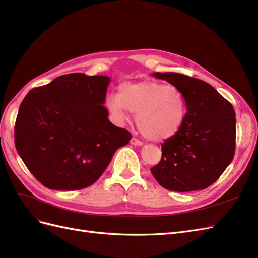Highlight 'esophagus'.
<instances>
[{"label": "esophagus", "instance_id": "obj_1", "mask_svg": "<svg viewBox=\"0 0 258 258\" xmlns=\"http://www.w3.org/2000/svg\"><path fill=\"white\" fill-rule=\"evenodd\" d=\"M130 143H131L132 145H135V146H142V145H143L142 141H140V140H138V139H136V138H132V139L130 140Z\"/></svg>", "mask_w": 258, "mask_h": 258}]
</instances>
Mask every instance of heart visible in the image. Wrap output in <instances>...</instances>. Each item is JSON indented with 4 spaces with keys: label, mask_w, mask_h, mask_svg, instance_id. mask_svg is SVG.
Returning a JSON list of instances; mask_svg holds the SVG:
<instances>
[{
    "label": "heart",
    "mask_w": 258,
    "mask_h": 258,
    "mask_svg": "<svg viewBox=\"0 0 258 258\" xmlns=\"http://www.w3.org/2000/svg\"><path fill=\"white\" fill-rule=\"evenodd\" d=\"M106 106L121 121L127 120V111L137 115L140 132L157 142L174 137L182 128L186 114L181 90L154 81L121 84L118 96L106 98Z\"/></svg>",
    "instance_id": "b5f03b06"
}]
</instances>
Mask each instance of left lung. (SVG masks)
Segmentation results:
<instances>
[{"instance_id":"8db88e82","label":"left lung","mask_w":258,"mask_h":258,"mask_svg":"<svg viewBox=\"0 0 258 258\" xmlns=\"http://www.w3.org/2000/svg\"><path fill=\"white\" fill-rule=\"evenodd\" d=\"M152 75L181 90L187 113L182 128L162 143L161 160L151 172L169 190L205 189L222 175L235 156V110L204 81L174 72Z\"/></svg>"}]
</instances>
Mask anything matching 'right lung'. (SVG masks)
I'll return each instance as SVG.
<instances>
[{"instance_id":"obj_1","label":"right lung","mask_w":258,"mask_h":258,"mask_svg":"<svg viewBox=\"0 0 258 258\" xmlns=\"http://www.w3.org/2000/svg\"><path fill=\"white\" fill-rule=\"evenodd\" d=\"M108 76L61 75L30 90L19 107L15 145L38 182L77 190L95 183L131 134L113 124L103 105Z\"/></svg>"}]
</instances>
